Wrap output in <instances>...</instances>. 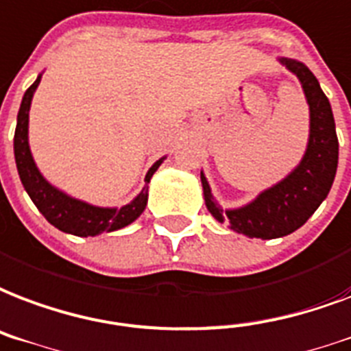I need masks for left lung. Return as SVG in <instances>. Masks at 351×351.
<instances>
[{
    "label": "left lung",
    "mask_w": 351,
    "mask_h": 351,
    "mask_svg": "<svg viewBox=\"0 0 351 351\" xmlns=\"http://www.w3.org/2000/svg\"><path fill=\"white\" fill-rule=\"evenodd\" d=\"M285 68L298 77L309 104L307 149L282 182L265 189L248 204L223 210L211 195L210 184L200 171L206 208L219 223L228 221L237 234L258 239H276L293 234L311 217L328 197L339 164V140L331 104L306 64L294 58H280Z\"/></svg>",
    "instance_id": "left-lung-1"
}]
</instances>
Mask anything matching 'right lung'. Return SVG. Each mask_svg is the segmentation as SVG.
Returning <instances> with one entry per match:
<instances>
[{
	"label": "right lung",
	"instance_id": "add662e5",
	"mask_svg": "<svg viewBox=\"0 0 351 351\" xmlns=\"http://www.w3.org/2000/svg\"><path fill=\"white\" fill-rule=\"evenodd\" d=\"M40 79H42V75H38L33 84L27 88L25 95L21 99L18 121H16L14 158L18 175H20V180L25 187V191L29 193L34 206L38 208L40 213L55 228L62 230L66 234L79 235V237L92 235L93 237V235L103 234V232L125 228L140 217L145 210L147 199H149V182H151L158 167L162 165L165 156L152 164V167L147 173L145 186L140 191V195L132 202H128L121 208H99V206L88 204L84 200L73 199L55 186H51L34 164L33 154L29 149V108H31V101H33L34 92L38 88Z\"/></svg>",
	"mask_w": 351,
	"mask_h": 351
}]
</instances>
